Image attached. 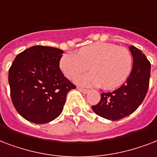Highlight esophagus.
Segmentation results:
<instances>
[{
  "label": "esophagus",
  "instance_id": "34e87169",
  "mask_svg": "<svg viewBox=\"0 0 157 157\" xmlns=\"http://www.w3.org/2000/svg\"><path fill=\"white\" fill-rule=\"evenodd\" d=\"M78 90H79L81 92H82L83 94H87V93L89 92V90L84 89V88H78Z\"/></svg>",
  "mask_w": 157,
  "mask_h": 157
}]
</instances>
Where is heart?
Returning <instances> with one entry per match:
<instances>
[{
	"label": "heart",
	"mask_w": 157,
	"mask_h": 157,
	"mask_svg": "<svg viewBox=\"0 0 157 157\" xmlns=\"http://www.w3.org/2000/svg\"><path fill=\"white\" fill-rule=\"evenodd\" d=\"M92 72L79 76L75 82L82 87H98L106 90L120 87L129 76L133 58L126 47L107 42H96L80 48L77 54L66 53L59 59V69L69 79H75L88 70Z\"/></svg>",
	"instance_id": "1"
}]
</instances>
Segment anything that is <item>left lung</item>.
Returning <instances> with one entry per match:
<instances>
[{
	"mask_svg": "<svg viewBox=\"0 0 157 157\" xmlns=\"http://www.w3.org/2000/svg\"><path fill=\"white\" fill-rule=\"evenodd\" d=\"M133 56V69L124 83L118 89L101 93L98 105L92 109L101 117L118 120L134 112L144 100L149 86L151 64L137 47H129Z\"/></svg>",
	"mask_w": 157,
	"mask_h": 157,
	"instance_id": "8db88e82",
	"label": "left lung"
}]
</instances>
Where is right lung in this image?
<instances>
[{
    "label": "right lung",
    "mask_w": 157,
    "mask_h": 157,
    "mask_svg": "<svg viewBox=\"0 0 157 157\" xmlns=\"http://www.w3.org/2000/svg\"><path fill=\"white\" fill-rule=\"evenodd\" d=\"M64 52L44 46L19 53L9 70L12 102L17 112L30 122L47 124L61 114L67 93L76 88L62 74Z\"/></svg>",
    "instance_id": "add662e5"
}]
</instances>
